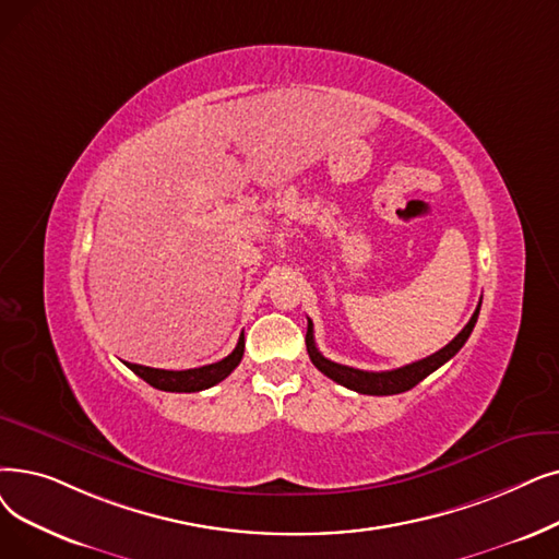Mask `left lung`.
<instances>
[{
	"instance_id": "obj_1",
	"label": "left lung",
	"mask_w": 559,
	"mask_h": 559,
	"mask_svg": "<svg viewBox=\"0 0 559 559\" xmlns=\"http://www.w3.org/2000/svg\"><path fill=\"white\" fill-rule=\"evenodd\" d=\"M479 306H481V301L477 304L471 322L464 329H461L459 335L454 340H450V343L443 349H439V352L423 358V360L408 362V366L397 368V370L368 372V370H356V368H349V366H340V362H333V360L324 358L320 354V349L314 347L312 322L310 320H308V333H306V349H308V356H310L314 368H318L322 374H326L329 379H333L335 383L349 388V391H356V393H362V395H397V393L411 391V388L420 383L425 377H429L433 370H439L443 362H448L461 347L466 345V340L471 337V333L475 329Z\"/></svg>"
}]
</instances>
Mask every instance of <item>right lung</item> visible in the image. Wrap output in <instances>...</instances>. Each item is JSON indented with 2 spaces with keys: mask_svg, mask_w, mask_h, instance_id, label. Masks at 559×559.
Segmentation results:
<instances>
[{
  "mask_svg": "<svg viewBox=\"0 0 559 559\" xmlns=\"http://www.w3.org/2000/svg\"><path fill=\"white\" fill-rule=\"evenodd\" d=\"M241 356H245V333L239 335L237 347L222 360L210 362L203 368H191V370H157V368H145L136 366V362H128V368L139 374L145 383H151L157 391L168 393H199L205 388H212L214 383L224 381L237 366Z\"/></svg>",
  "mask_w": 559,
  "mask_h": 559,
  "instance_id": "1",
  "label": "right lung"
}]
</instances>
